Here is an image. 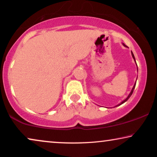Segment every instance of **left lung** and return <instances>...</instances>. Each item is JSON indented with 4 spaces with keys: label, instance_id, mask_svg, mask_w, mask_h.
Returning a JSON list of instances; mask_svg holds the SVG:
<instances>
[{
    "label": "left lung",
    "instance_id": "left-lung-1",
    "mask_svg": "<svg viewBox=\"0 0 157 157\" xmlns=\"http://www.w3.org/2000/svg\"><path fill=\"white\" fill-rule=\"evenodd\" d=\"M123 46H125V47H126V48H128V47H127V46H126V45H125V44H124V43H123ZM131 55H132V57H133V58L134 59V60H135V62H136V59H135V57H134V55H133V52H132V51H131ZM136 66H137V65H136ZM137 70H138V68H137ZM136 84V82H135V83H134V86H133V89H132V90H131V92H130V94H129V95H128V96L127 97V98H126L125 99H124V100H123V101H122V102H121V103H120V104H119V105H116V106H115V107H117V106L121 105H122V104H123L124 102H125V101H127V100H128V99L130 98V97H131V95H132V94H133V90H134V89H135Z\"/></svg>",
    "mask_w": 157,
    "mask_h": 157
}]
</instances>
